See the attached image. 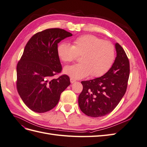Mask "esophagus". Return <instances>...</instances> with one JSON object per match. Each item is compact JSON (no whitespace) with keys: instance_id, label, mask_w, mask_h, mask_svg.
Instances as JSON below:
<instances>
[{"instance_id":"esophagus-1","label":"esophagus","mask_w":147,"mask_h":147,"mask_svg":"<svg viewBox=\"0 0 147 147\" xmlns=\"http://www.w3.org/2000/svg\"><path fill=\"white\" fill-rule=\"evenodd\" d=\"M70 81L71 83H75V82H76V80H75L73 78H70Z\"/></svg>"}]
</instances>
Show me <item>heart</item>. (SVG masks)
<instances>
[{
	"label": "heart",
	"mask_w": 147,
	"mask_h": 147,
	"mask_svg": "<svg viewBox=\"0 0 147 147\" xmlns=\"http://www.w3.org/2000/svg\"><path fill=\"white\" fill-rule=\"evenodd\" d=\"M57 53L64 63H70L81 56V63L66 66L64 72L75 79H81L90 74L100 77L105 74L115 60V48L109 42L92 35H85L74 40L73 45L60 43Z\"/></svg>",
	"instance_id": "obj_1"
}]
</instances>
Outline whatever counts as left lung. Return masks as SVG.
Masks as SVG:
<instances>
[{
  "label": "left lung",
  "instance_id": "obj_1",
  "mask_svg": "<svg viewBox=\"0 0 147 147\" xmlns=\"http://www.w3.org/2000/svg\"><path fill=\"white\" fill-rule=\"evenodd\" d=\"M117 57L107 72L103 76L83 81L82 92L78 97L79 107L91 117H100L110 113L125 94L129 77V62L119 43L115 44Z\"/></svg>",
  "mask_w": 147,
  "mask_h": 147
}]
</instances>
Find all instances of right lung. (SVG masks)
Here are the masks:
<instances>
[{
	"instance_id": "1",
	"label": "right lung",
	"mask_w": 147,
	"mask_h": 147,
	"mask_svg": "<svg viewBox=\"0 0 147 147\" xmlns=\"http://www.w3.org/2000/svg\"><path fill=\"white\" fill-rule=\"evenodd\" d=\"M72 35L64 29H48L34 35L26 44L17 64L16 87L24 103L35 112L54 108L70 85L67 75L53 77L62 70L57 43Z\"/></svg>"
}]
</instances>
